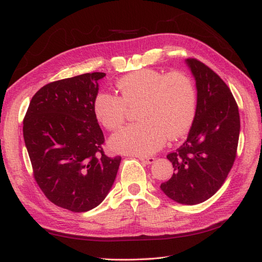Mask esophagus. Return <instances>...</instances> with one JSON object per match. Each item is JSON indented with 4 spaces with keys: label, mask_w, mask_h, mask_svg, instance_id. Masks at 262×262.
Listing matches in <instances>:
<instances>
[{
    "label": "esophagus",
    "mask_w": 262,
    "mask_h": 262,
    "mask_svg": "<svg viewBox=\"0 0 262 262\" xmlns=\"http://www.w3.org/2000/svg\"><path fill=\"white\" fill-rule=\"evenodd\" d=\"M137 158L140 159L141 161H143L144 163H146V164H151V163H153L154 161H155V158H153V157H142V155H138Z\"/></svg>",
    "instance_id": "obj_1"
}]
</instances>
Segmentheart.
<instances>
[{"label":"heart","instance_id":"heart-1","mask_svg":"<svg viewBox=\"0 0 262 262\" xmlns=\"http://www.w3.org/2000/svg\"><path fill=\"white\" fill-rule=\"evenodd\" d=\"M119 96L99 92L93 100V114L105 129L124 125L129 109H135L136 124L127 126L111 137L115 151L148 155L174 141L190 128L196 115L197 94L190 77L182 72L165 74L140 70L117 82Z\"/></svg>","mask_w":262,"mask_h":262}]
</instances>
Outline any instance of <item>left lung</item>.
<instances>
[{
    "mask_svg": "<svg viewBox=\"0 0 262 262\" xmlns=\"http://www.w3.org/2000/svg\"><path fill=\"white\" fill-rule=\"evenodd\" d=\"M187 64L196 79L197 108L182 145L166 158L174 168L162 191L177 203L196 205L223 186L236 158L240 115L226 83L196 58Z\"/></svg>",
    "mask_w": 262,
    "mask_h": 262,
    "instance_id": "left-lung-1",
    "label": "left lung"
}]
</instances>
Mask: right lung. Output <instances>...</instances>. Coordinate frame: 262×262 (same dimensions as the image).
Listing matches in <instances>:
<instances>
[{
    "label": "right lung",
    "mask_w": 262,
    "mask_h": 262,
    "mask_svg": "<svg viewBox=\"0 0 262 262\" xmlns=\"http://www.w3.org/2000/svg\"><path fill=\"white\" fill-rule=\"evenodd\" d=\"M101 72L43 85L29 103L24 138L33 178L58 207L88 211L102 202L116 179L119 155L103 152L104 136L93 114Z\"/></svg>",
    "instance_id": "add662e5"
}]
</instances>
